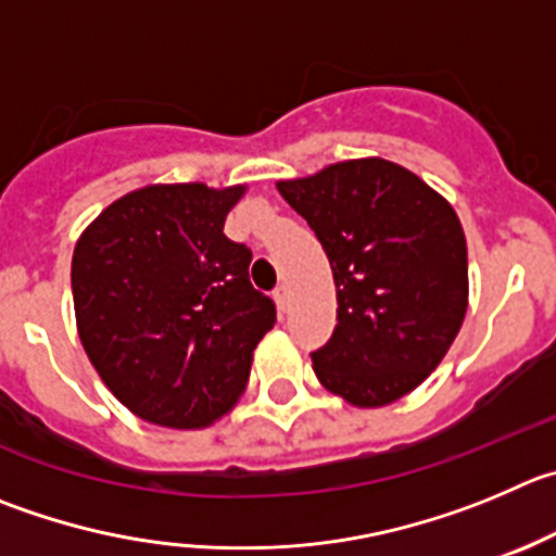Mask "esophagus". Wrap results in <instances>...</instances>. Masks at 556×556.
Returning a JSON list of instances; mask_svg holds the SVG:
<instances>
[{
    "mask_svg": "<svg viewBox=\"0 0 556 556\" xmlns=\"http://www.w3.org/2000/svg\"><path fill=\"white\" fill-rule=\"evenodd\" d=\"M273 298H275V305H278V308H281V311L289 308V289L283 287V283L278 289H275Z\"/></svg>",
    "mask_w": 556,
    "mask_h": 556,
    "instance_id": "1",
    "label": "esophagus"
}]
</instances>
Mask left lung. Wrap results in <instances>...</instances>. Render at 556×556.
Segmentation results:
<instances>
[{
	"label": "left lung",
	"mask_w": 556,
	"mask_h": 556,
	"mask_svg": "<svg viewBox=\"0 0 556 556\" xmlns=\"http://www.w3.org/2000/svg\"><path fill=\"white\" fill-rule=\"evenodd\" d=\"M332 267L338 325L311 352L330 393L384 406L440 366L467 314V240L458 215L417 174L361 157L278 182Z\"/></svg>",
	"instance_id": "1"
}]
</instances>
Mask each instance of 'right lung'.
I'll use <instances>...</instances> for the list:
<instances>
[{
  "label": "right lung",
  "instance_id": "right-lung-1",
  "mask_svg": "<svg viewBox=\"0 0 556 556\" xmlns=\"http://www.w3.org/2000/svg\"><path fill=\"white\" fill-rule=\"evenodd\" d=\"M245 185H147L116 199L73 251L78 338L105 388L141 420L204 428L245 390L275 303L224 224Z\"/></svg>",
  "mask_w": 556,
  "mask_h": 556
}]
</instances>
